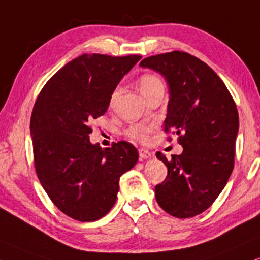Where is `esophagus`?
I'll list each match as a JSON object with an SVG mask.
<instances>
[{
  "mask_svg": "<svg viewBox=\"0 0 260 260\" xmlns=\"http://www.w3.org/2000/svg\"><path fill=\"white\" fill-rule=\"evenodd\" d=\"M151 156H152V153H151L149 150L139 149V158L141 160H143V159H149V158H151Z\"/></svg>",
  "mask_w": 260,
  "mask_h": 260,
  "instance_id": "obj_1",
  "label": "esophagus"
}]
</instances>
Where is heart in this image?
<instances>
[{"mask_svg":"<svg viewBox=\"0 0 260 260\" xmlns=\"http://www.w3.org/2000/svg\"><path fill=\"white\" fill-rule=\"evenodd\" d=\"M160 86H163V83L157 75L144 74L141 75L139 79V88L144 96H147L151 91H153L154 88L160 87ZM119 93H120L119 87L115 88L113 93H111V98H110L111 104L114 103L115 100H116L117 96H119ZM151 129H152V128L150 126H146V124H143V123H137L128 128L126 131V134L128 138H131V139L141 141V143H145V141L149 140Z\"/></svg>","mask_w":260,"mask_h":260,"instance_id":"heart-1","label":"heart"}]
</instances>
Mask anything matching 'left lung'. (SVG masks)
<instances>
[{
	"label": "left lung",
	"instance_id": "obj_1",
	"mask_svg": "<svg viewBox=\"0 0 260 260\" xmlns=\"http://www.w3.org/2000/svg\"><path fill=\"white\" fill-rule=\"evenodd\" d=\"M140 66L158 72L167 80L169 103L164 131L177 134L183 147L172 160L157 153L168 175L154 188L156 200L174 217H193L212 205L234 168L236 104L221 78L187 52L154 55Z\"/></svg>",
	"mask_w": 260,
	"mask_h": 260
}]
</instances>
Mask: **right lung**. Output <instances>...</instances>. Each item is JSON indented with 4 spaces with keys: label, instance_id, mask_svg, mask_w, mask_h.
Listing matches in <instances>:
<instances>
[{
    "label": "right lung",
    "instance_id": "right-lung-1",
    "mask_svg": "<svg viewBox=\"0 0 260 260\" xmlns=\"http://www.w3.org/2000/svg\"><path fill=\"white\" fill-rule=\"evenodd\" d=\"M140 55L84 54L56 72L42 88L31 115L36 173L64 215L97 221L114 206L120 177L139 154L127 141L102 149L91 144V122L106 113L111 93Z\"/></svg>",
    "mask_w": 260,
    "mask_h": 260
}]
</instances>
